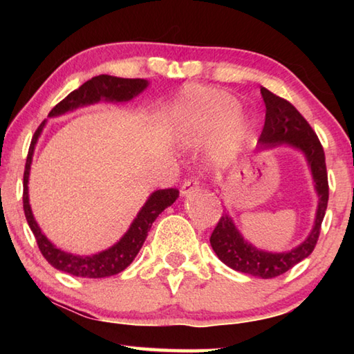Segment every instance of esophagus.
I'll use <instances>...</instances> for the list:
<instances>
[{
    "label": "esophagus",
    "mask_w": 354,
    "mask_h": 354,
    "mask_svg": "<svg viewBox=\"0 0 354 354\" xmlns=\"http://www.w3.org/2000/svg\"><path fill=\"white\" fill-rule=\"evenodd\" d=\"M196 183H193L192 179H187V181L181 185V194L183 196H185V194H189V193H192L194 189H196Z\"/></svg>",
    "instance_id": "1"
}]
</instances>
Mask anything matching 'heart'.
<instances>
[{"mask_svg": "<svg viewBox=\"0 0 354 354\" xmlns=\"http://www.w3.org/2000/svg\"><path fill=\"white\" fill-rule=\"evenodd\" d=\"M231 94L213 88L187 89L171 109L175 131L187 141H205L219 129L225 153L236 155L251 135V123Z\"/></svg>", "mask_w": 354, "mask_h": 354, "instance_id": "b5f03b06", "label": "heart"}]
</instances>
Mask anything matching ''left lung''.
<instances>
[{
  "instance_id": "1",
  "label": "left lung",
  "mask_w": 354,
  "mask_h": 354,
  "mask_svg": "<svg viewBox=\"0 0 354 354\" xmlns=\"http://www.w3.org/2000/svg\"><path fill=\"white\" fill-rule=\"evenodd\" d=\"M260 93L266 104V118L259 138V150L288 145L303 152L310 167L315 190L319 198L313 228L304 242L293 250L269 252L248 243L230 214L223 213L209 237V243L221 261L231 269L252 277L274 278L288 272L297 263L309 257L315 250L327 209L328 181L324 149L310 124L288 100L272 94L266 88H261Z\"/></svg>"
}]
</instances>
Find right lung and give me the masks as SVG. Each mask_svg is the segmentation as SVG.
Segmentation results:
<instances>
[{
    "label": "right lung",
    "mask_w": 354,
    "mask_h": 354,
    "mask_svg": "<svg viewBox=\"0 0 354 354\" xmlns=\"http://www.w3.org/2000/svg\"><path fill=\"white\" fill-rule=\"evenodd\" d=\"M149 82L145 79H122L100 74L91 80L85 82L80 88L74 89L73 93L65 97L62 102H59L55 108L50 111L48 117L62 115L65 112H70L86 104H93L104 99L106 102H129L133 97L145 91ZM45 122L37 127L32 142H30L26 170H24V193H22V202H24V213L28 222L30 230L33 231L36 243L39 246L44 259L47 260L53 268L62 272L71 274L74 277L84 278H104L122 272L131 265L133 259L137 257L142 243L147 237V232L152 227L155 219L160 216L165 208L170 207L179 196V190L176 189H164L156 190L150 194L146 204L142 205L140 213L131 223L126 234L118 240L115 245L108 248L106 251L93 255H74L71 252H65L53 245L41 231L39 225L35 221L32 208L28 202V176L30 165H32L33 150L37 142V138L44 129Z\"/></svg>",
    "instance_id": "obj_1"
}]
</instances>
